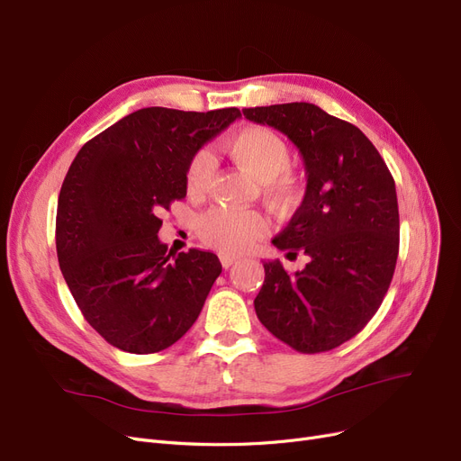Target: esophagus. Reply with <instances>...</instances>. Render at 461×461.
<instances>
[{"mask_svg":"<svg viewBox=\"0 0 461 461\" xmlns=\"http://www.w3.org/2000/svg\"><path fill=\"white\" fill-rule=\"evenodd\" d=\"M219 258H221L223 268H230V267L234 265V262L238 260V257H230V255H225V253H221V257H219Z\"/></svg>","mask_w":461,"mask_h":461,"instance_id":"obj_1","label":"esophagus"}]
</instances>
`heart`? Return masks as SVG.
Listing matches in <instances>:
<instances>
[{
	"label": "heart",
	"mask_w": 461,
	"mask_h": 461,
	"mask_svg": "<svg viewBox=\"0 0 461 461\" xmlns=\"http://www.w3.org/2000/svg\"><path fill=\"white\" fill-rule=\"evenodd\" d=\"M227 156L265 185L276 201L291 199L296 182L289 172L291 148L276 131L249 125L236 131L223 142ZM213 176V159L206 149L196 151L185 172V185L191 194H203ZM267 217L257 210L212 208L199 219V234L204 242L225 255L246 251L257 238L267 232Z\"/></svg>",
	"instance_id": "heart-1"
}]
</instances>
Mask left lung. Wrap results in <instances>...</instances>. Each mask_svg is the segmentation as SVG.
<instances>
[{
    "mask_svg": "<svg viewBox=\"0 0 461 461\" xmlns=\"http://www.w3.org/2000/svg\"><path fill=\"white\" fill-rule=\"evenodd\" d=\"M300 149L308 185L277 249L303 251L310 262L287 274L265 262L255 298L258 321L298 353L315 355L355 338L383 303L400 251L396 184L362 131L312 103L244 108Z\"/></svg>",
    "mask_w": 461,
    "mask_h": 461,
    "instance_id": "1",
    "label": "left lung"
}]
</instances>
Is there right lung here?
Returning <instances> with one entry per match:
<instances>
[{"label": "right lung", "mask_w": 461, "mask_h": 461, "mask_svg": "<svg viewBox=\"0 0 461 461\" xmlns=\"http://www.w3.org/2000/svg\"><path fill=\"white\" fill-rule=\"evenodd\" d=\"M240 116L234 106L140 108L87 140L68 170L56 213L59 268L84 319L125 353L176 343L221 274L210 251L167 253L159 213L185 196L194 153Z\"/></svg>", "instance_id": "1"}]
</instances>
